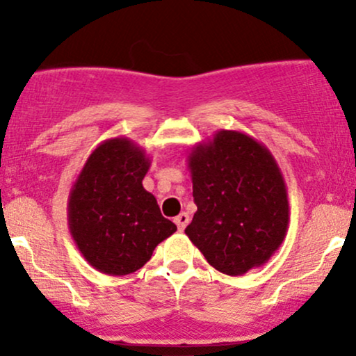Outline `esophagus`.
I'll return each instance as SVG.
<instances>
[{"mask_svg": "<svg viewBox=\"0 0 356 356\" xmlns=\"http://www.w3.org/2000/svg\"><path fill=\"white\" fill-rule=\"evenodd\" d=\"M189 220H191L189 214H187V212H181V214H179L177 218H175V224H177L179 231L186 229V226H187V224H189Z\"/></svg>", "mask_w": 356, "mask_h": 356, "instance_id": "esophagus-1", "label": "esophagus"}]
</instances>
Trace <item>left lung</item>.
Wrapping results in <instances>:
<instances>
[{
	"instance_id": "left-lung-1",
	"label": "left lung",
	"mask_w": 356,
	"mask_h": 356,
	"mask_svg": "<svg viewBox=\"0 0 356 356\" xmlns=\"http://www.w3.org/2000/svg\"><path fill=\"white\" fill-rule=\"evenodd\" d=\"M197 206L187 238L207 263L241 276L268 263L288 232V191L268 147L238 130H219L187 155Z\"/></svg>"
}]
</instances>
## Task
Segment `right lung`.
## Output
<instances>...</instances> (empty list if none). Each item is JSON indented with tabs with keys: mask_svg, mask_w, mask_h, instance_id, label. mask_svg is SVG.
Instances as JSON below:
<instances>
[{
	"mask_svg": "<svg viewBox=\"0 0 356 356\" xmlns=\"http://www.w3.org/2000/svg\"><path fill=\"white\" fill-rule=\"evenodd\" d=\"M150 157L127 137L104 140L88 155L68 195V227L85 261L110 276L140 269L177 226L144 189Z\"/></svg>",
	"mask_w": 356,
	"mask_h": 356,
	"instance_id": "right-lung-1",
	"label": "right lung"
}]
</instances>
